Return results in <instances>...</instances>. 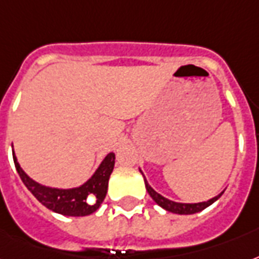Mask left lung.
<instances>
[{
    "label": "left lung",
    "instance_id": "8db88e82",
    "mask_svg": "<svg viewBox=\"0 0 259 259\" xmlns=\"http://www.w3.org/2000/svg\"><path fill=\"white\" fill-rule=\"evenodd\" d=\"M140 172L143 174L144 177V182H145V187H147V191L149 193V195L152 197V200L155 201L156 204L161 206L163 209H165L167 212L171 213H177V214H194V213H198L201 210H204L205 208H208L209 205H212L214 201H217L224 191H222L220 194H217L216 197H213L210 200L204 201V202H195V204H185V202H175L172 200H168V198H165L161 194H159L157 191H155L151 187V185L148 183L147 178L144 175V172L140 169Z\"/></svg>",
    "mask_w": 259,
    "mask_h": 259
}]
</instances>
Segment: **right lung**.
Returning a JSON list of instances; mask_svg holds the SVG:
<instances>
[{
    "mask_svg": "<svg viewBox=\"0 0 259 259\" xmlns=\"http://www.w3.org/2000/svg\"><path fill=\"white\" fill-rule=\"evenodd\" d=\"M13 160L23 183L40 204L53 212L64 216L81 217L96 212L106 198L108 179L115 164V153L110 152L87 182L70 189L46 186L33 181L20 167L15 151H13Z\"/></svg>",
    "mask_w": 259,
    "mask_h": 259,
    "instance_id": "1",
    "label": "right lung"
}]
</instances>
